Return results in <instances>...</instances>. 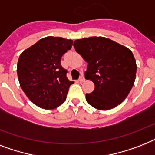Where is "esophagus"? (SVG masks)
Returning a JSON list of instances; mask_svg holds the SVG:
<instances>
[{"instance_id":"obj_1","label":"esophagus","mask_w":155,"mask_h":155,"mask_svg":"<svg viewBox=\"0 0 155 155\" xmlns=\"http://www.w3.org/2000/svg\"><path fill=\"white\" fill-rule=\"evenodd\" d=\"M85 80V79H84V75H80V79H79V81L80 82V83H83V82Z\"/></svg>"}]
</instances>
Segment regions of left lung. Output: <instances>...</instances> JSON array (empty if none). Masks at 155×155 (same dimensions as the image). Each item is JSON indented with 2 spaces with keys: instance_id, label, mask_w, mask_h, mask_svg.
I'll return each instance as SVG.
<instances>
[{
  "instance_id": "left-lung-1",
  "label": "left lung",
  "mask_w": 155,
  "mask_h": 155,
  "mask_svg": "<svg viewBox=\"0 0 155 155\" xmlns=\"http://www.w3.org/2000/svg\"><path fill=\"white\" fill-rule=\"evenodd\" d=\"M74 48L87 62L85 79L95 84L86 100L98 110H110L127 98L136 76V61L127 48L102 36L74 41Z\"/></svg>"
}]
</instances>
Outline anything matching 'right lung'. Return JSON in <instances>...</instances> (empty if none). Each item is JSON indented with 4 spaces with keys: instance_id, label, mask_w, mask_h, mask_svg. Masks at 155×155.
<instances>
[{
    "instance_id": "right-lung-1",
    "label": "right lung",
    "mask_w": 155,
    "mask_h": 155,
    "mask_svg": "<svg viewBox=\"0 0 155 155\" xmlns=\"http://www.w3.org/2000/svg\"><path fill=\"white\" fill-rule=\"evenodd\" d=\"M72 44L71 40L47 36L21 54L17 63L20 85L36 106L51 110L66 100L74 82L68 79L60 60Z\"/></svg>"
}]
</instances>
